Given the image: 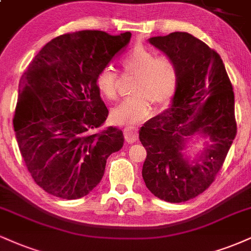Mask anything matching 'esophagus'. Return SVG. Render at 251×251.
Listing matches in <instances>:
<instances>
[{
	"label": "esophagus",
	"mask_w": 251,
	"mask_h": 251,
	"mask_svg": "<svg viewBox=\"0 0 251 251\" xmlns=\"http://www.w3.org/2000/svg\"><path fill=\"white\" fill-rule=\"evenodd\" d=\"M124 134H125V140L128 144H133L138 140V127L128 125L124 128Z\"/></svg>",
	"instance_id": "obj_1"
}]
</instances>
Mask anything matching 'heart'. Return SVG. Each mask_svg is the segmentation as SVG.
<instances>
[{
  "label": "heart",
  "instance_id": "b5f03b06",
  "mask_svg": "<svg viewBox=\"0 0 251 251\" xmlns=\"http://www.w3.org/2000/svg\"><path fill=\"white\" fill-rule=\"evenodd\" d=\"M127 72L137 75L133 97L120 102L111 112L119 124H135L149 116L152 102L156 107L165 106L173 98L179 83V71L173 60L167 57H156L153 51L138 47L122 62ZM97 87L105 98H117V75L106 66L97 76Z\"/></svg>",
  "mask_w": 251,
  "mask_h": 251
}]
</instances>
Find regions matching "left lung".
I'll return each mask as SVG.
<instances>
[{
	"mask_svg": "<svg viewBox=\"0 0 251 251\" xmlns=\"http://www.w3.org/2000/svg\"><path fill=\"white\" fill-rule=\"evenodd\" d=\"M179 71L167 110L144 124L143 179L153 195L172 203L194 199L213 183L236 135L234 92L221 57L188 32L149 39ZM202 150L189 155V143Z\"/></svg>",
	"mask_w": 251,
	"mask_h": 251,
	"instance_id": "1",
	"label": "left lung"
}]
</instances>
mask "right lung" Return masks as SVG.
<instances>
[{
  "instance_id": "1",
  "label": "right lung",
  "mask_w": 251,
  "mask_h": 251,
  "mask_svg": "<svg viewBox=\"0 0 251 251\" xmlns=\"http://www.w3.org/2000/svg\"><path fill=\"white\" fill-rule=\"evenodd\" d=\"M131 36L98 30L58 36L21 78L15 134L32 179L49 194L87 195L100 182L108 156L123 147L122 129L104 126L108 110L96 80Z\"/></svg>"
}]
</instances>
